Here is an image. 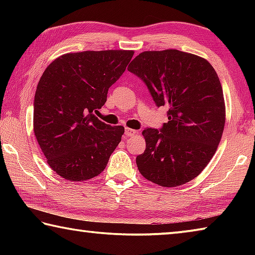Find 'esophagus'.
<instances>
[{
  "instance_id": "obj_1",
  "label": "esophagus",
  "mask_w": 255,
  "mask_h": 255,
  "mask_svg": "<svg viewBox=\"0 0 255 255\" xmlns=\"http://www.w3.org/2000/svg\"><path fill=\"white\" fill-rule=\"evenodd\" d=\"M138 133V130H135V129H131V128H126V130H125V135L127 137H130Z\"/></svg>"
}]
</instances>
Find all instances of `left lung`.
Masks as SVG:
<instances>
[{
    "label": "left lung",
    "instance_id": "8db88e82",
    "mask_svg": "<svg viewBox=\"0 0 255 255\" xmlns=\"http://www.w3.org/2000/svg\"><path fill=\"white\" fill-rule=\"evenodd\" d=\"M128 71L147 85L169 122L146 128V148L136 157L140 174L161 187H178L199 175L213 158L225 127L221 81L208 60L176 49L143 51Z\"/></svg>",
    "mask_w": 255,
    "mask_h": 255
}]
</instances>
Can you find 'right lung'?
<instances>
[{"instance_id":"right-lung-1","label":"right lung","mask_w":255,"mask_h":255,"mask_svg":"<svg viewBox=\"0 0 255 255\" xmlns=\"http://www.w3.org/2000/svg\"><path fill=\"white\" fill-rule=\"evenodd\" d=\"M133 50H86L59 56L37 85L33 131L49 166L70 181L92 179L106 169L122 141L123 126H110L93 112L126 70Z\"/></svg>"}]
</instances>
